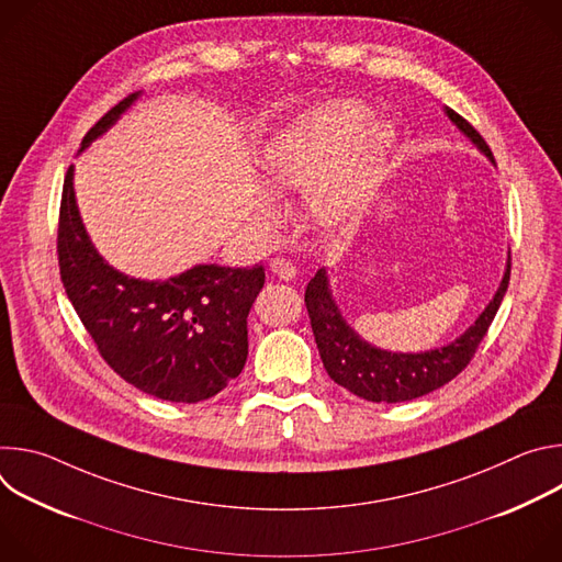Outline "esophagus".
Wrapping results in <instances>:
<instances>
[{
    "mask_svg": "<svg viewBox=\"0 0 562 562\" xmlns=\"http://www.w3.org/2000/svg\"><path fill=\"white\" fill-rule=\"evenodd\" d=\"M269 269H271V273L273 276H278L280 280H291V278H295V267H293V262L289 260V258H271V262H269Z\"/></svg>",
    "mask_w": 562,
    "mask_h": 562,
    "instance_id": "34e87169",
    "label": "esophagus"
}]
</instances>
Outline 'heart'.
Segmentation results:
<instances>
[{
  "instance_id": "b5f03b06",
  "label": "heart",
  "mask_w": 562,
  "mask_h": 562,
  "mask_svg": "<svg viewBox=\"0 0 562 562\" xmlns=\"http://www.w3.org/2000/svg\"><path fill=\"white\" fill-rule=\"evenodd\" d=\"M371 113L360 102L340 100L317 109L267 148L265 171L276 189L312 193L325 222H347L373 195L391 144L389 131L364 137ZM267 217L278 215L273 195H262Z\"/></svg>"
}]
</instances>
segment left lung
Wrapping results in <instances>:
<instances>
[{
	"instance_id": "left-lung-1",
	"label": "left lung",
	"mask_w": 562,
	"mask_h": 562,
	"mask_svg": "<svg viewBox=\"0 0 562 562\" xmlns=\"http://www.w3.org/2000/svg\"><path fill=\"white\" fill-rule=\"evenodd\" d=\"M447 115L494 162L492 148L483 135L456 111L447 109ZM509 276L512 258L494 300L480 313L475 325H471L456 342L425 353H391L367 345L340 315L331 297L325 269H319L306 284L304 304L319 358H323V364L334 382L349 389L358 397L371 400V403H407V400L440 389L471 362L477 345L487 336V329L498 313L509 286Z\"/></svg>"
}]
</instances>
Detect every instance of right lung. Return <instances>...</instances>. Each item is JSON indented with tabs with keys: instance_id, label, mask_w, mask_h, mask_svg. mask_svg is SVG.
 <instances>
[{
	"instance_id": "right-lung-1",
	"label": "right lung",
	"mask_w": 562,
	"mask_h": 562,
	"mask_svg": "<svg viewBox=\"0 0 562 562\" xmlns=\"http://www.w3.org/2000/svg\"><path fill=\"white\" fill-rule=\"evenodd\" d=\"M137 100L131 93L91 126L87 148ZM59 276L70 304L104 362L135 389L169 403H200L245 369L247 315L265 286V267L200 265L165 282L115 271L95 251L79 220L72 167L57 224Z\"/></svg>"
}]
</instances>
